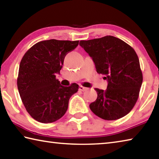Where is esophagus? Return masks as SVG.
Listing matches in <instances>:
<instances>
[{
	"instance_id": "obj_1",
	"label": "esophagus",
	"mask_w": 159,
	"mask_h": 159,
	"mask_svg": "<svg viewBox=\"0 0 159 159\" xmlns=\"http://www.w3.org/2000/svg\"><path fill=\"white\" fill-rule=\"evenodd\" d=\"M88 88L83 87V86H82V85H80V87H79V90H80V91H83V92H84V91H86V90H88Z\"/></svg>"
}]
</instances>
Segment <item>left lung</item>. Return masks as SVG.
Here are the masks:
<instances>
[{
  "label": "left lung",
  "mask_w": 159,
  "mask_h": 159,
  "mask_svg": "<svg viewBox=\"0 0 159 159\" xmlns=\"http://www.w3.org/2000/svg\"><path fill=\"white\" fill-rule=\"evenodd\" d=\"M79 45L92 57L97 72L108 82L105 90L95 88L98 98L90 104L91 111L108 120L125 116L138 100L143 80L135 51L112 36L80 41Z\"/></svg>",
  "instance_id": "obj_1"
}]
</instances>
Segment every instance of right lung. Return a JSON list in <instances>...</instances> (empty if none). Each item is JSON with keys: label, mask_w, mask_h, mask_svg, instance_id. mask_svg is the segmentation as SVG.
Listing matches in <instances>:
<instances>
[{"label": "right lung", "mask_w": 159, "mask_h": 159, "mask_svg": "<svg viewBox=\"0 0 159 159\" xmlns=\"http://www.w3.org/2000/svg\"><path fill=\"white\" fill-rule=\"evenodd\" d=\"M79 41L50 39L34 45L21 59L17 88L24 105L37 121L55 122L65 114L69 100L79 90L76 83L66 87L56 79L66 54Z\"/></svg>", "instance_id": "right-lung-1"}]
</instances>
